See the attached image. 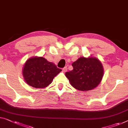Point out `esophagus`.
I'll return each mask as SVG.
<instances>
[{
  "instance_id": "esophagus-1",
  "label": "esophagus",
  "mask_w": 128,
  "mask_h": 128,
  "mask_svg": "<svg viewBox=\"0 0 128 128\" xmlns=\"http://www.w3.org/2000/svg\"><path fill=\"white\" fill-rule=\"evenodd\" d=\"M66 71H67V68H66V66H65L64 68H62V72H66Z\"/></svg>"
}]
</instances>
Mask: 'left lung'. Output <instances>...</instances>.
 Instances as JSON below:
<instances>
[{"label": "left lung", "instance_id": "1", "mask_svg": "<svg viewBox=\"0 0 128 128\" xmlns=\"http://www.w3.org/2000/svg\"><path fill=\"white\" fill-rule=\"evenodd\" d=\"M73 70L66 72V76L70 85L76 90L89 91L100 84L104 74L103 65L96 58L81 57L72 64Z\"/></svg>", "mask_w": 128, "mask_h": 128}]
</instances>
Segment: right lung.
<instances>
[{
  "instance_id": "1",
  "label": "right lung",
  "mask_w": 128,
  "mask_h": 128,
  "mask_svg": "<svg viewBox=\"0 0 128 128\" xmlns=\"http://www.w3.org/2000/svg\"><path fill=\"white\" fill-rule=\"evenodd\" d=\"M62 71L54 63L43 57L29 58L24 64L22 75L25 82L34 88H45Z\"/></svg>"
}]
</instances>
